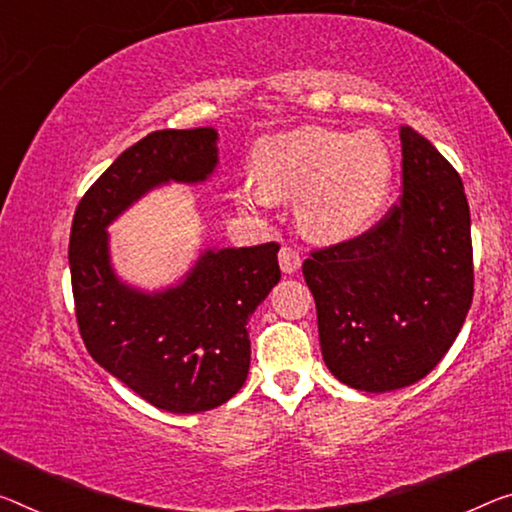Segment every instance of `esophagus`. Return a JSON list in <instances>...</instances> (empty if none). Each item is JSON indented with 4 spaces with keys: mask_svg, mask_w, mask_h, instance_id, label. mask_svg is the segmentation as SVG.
<instances>
[{
    "mask_svg": "<svg viewBox=\"0 0 512 512\" xmlns=\"http://www.w3.org/2000/svg\"><path fill=\"white\" fill-rule=\"evenodd\" d=\"M279 265H281V270L286 272V274H293V272L300 270V265H302L300 249H295V247H290V245H283L281 251H279Z\"/></svg>",
    "mask_w": 512,
    "mask_h": 512,
    "instance_id": "34e87169",
    "label": "esophagus"
}]
</instances>
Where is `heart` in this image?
Returning <instances> with one entry per match:
<instances>
[{"mask_svg": "<svg viewBox=\"0 0 512 512\" xmlns=\"http://www.w3.org/2000/svg\"><path fill=\"white\" fill-rule=\"evenodd\" d=\"M251 180L235 192L240 208L258 212L270 201L295 199V219L318 242L364 233L380 215L393 183V160L375 132L304 125L263 137L251 151Z\"/></svg>", "mask_w": 512, "mask_h": 512, "instance_id": "1", "label": "heart"}]
</instances>
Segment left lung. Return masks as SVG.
Instances as JSON below:
<instances>
[{
  "label": "left lung",
  "instance_id": "obj_1",
  "mask_svg": "<svg viewBox=\"0 0 512 512\" xmlns=\"http://www.w3.org/2000/svg\"><path fill=\"white\" fill-rule=\"evenodd\" d=\"M403 196L359 238L302 265L322 359L336 380L396 391L439 364L474 297L471 217L462 180L410 125L400 128Z\"/></svg>",
  "mask_w": 512,
  "mask_h": 512
}]
</instances>
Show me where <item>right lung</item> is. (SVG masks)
I'll return each mask as SVG.
<instances>
[{"label":"right lung","instance_id":"add662e5","mask_svg":"<svg viewBox=\"0 0 512 512\" xmlns=\"http://www.w3.org/2000/svg\"><path fill=\"white\" fill-rule=\"evenodd\" d=\"M217 130H157L89 187L75 210L68 263L75 316L89 355L160 410L196 414L247 380V322L281 279L277 242L203 249L176 286L146 293L119 279L107 226L146 192L196 185L217 167Z\"/></svg>","mask_w":512,"mask_h":512}]
</instances>
